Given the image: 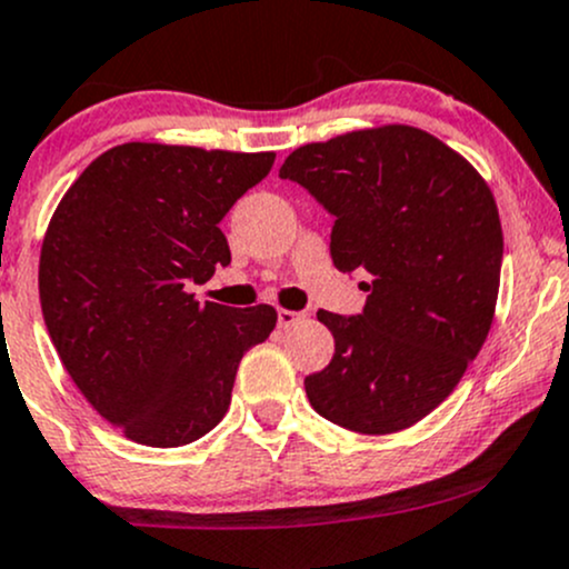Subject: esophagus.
<instances>
[{
	"label": "esophagus",
	"mask_w": 569,
	"mask_h": 569,
	"mask_svg": "<svg viewBox=\"0 0 569 569\" xmlns=\"http://www.w3.org/2000/svg\"><path fill=\"white\" fill-rule=\"evenodd\" d=\"M279 328H290L296 326V322L303 320V311H292V309H279Z\"/></svg>",
	"instance_id": "34e87169"
}]
</instances>
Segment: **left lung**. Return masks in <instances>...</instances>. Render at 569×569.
Returning <instances> with one entry per match:
<instances>
[{"instance_id":"left-lung-1","label":"left lung","mask_w":569,"mask_h":569,"mask_svg":"<svg viewBox=\"0 0 569 569\" xmlns=\"http://www.w3.org/2000/svg\"><path fill=\"white\" fill-rule=\"evenodd\" d=\"M333 213L331 258L366 277L358 317L317 311L331 363L309 405L358 433H396L453 393L497 311L502 222L486 179L426 130L382 124L307 143L279 168Z\"/></svg>"}]
</instances>
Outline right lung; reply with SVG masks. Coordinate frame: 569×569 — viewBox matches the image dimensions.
I'll list each match as a JSON object with an SVG mask.
<instances>
[{
	"label": "right lung",
	"mask_w": 569,
	"mask_h": 569,
	"mask_svg": "<svg viewBox=\"0 0 569 569\" xmlns=\"http://www.w3.org/2000/svg\"><path fill=\"white\" fill-rule=\"evenodd\" d=\"M273 151L121 143L59 200L40 249V307L59 360L127 439L179 448L224 418L236 369L277 309L200 303L189 284L228 266L219 230Z\"/></svg>",
	"instance_id": "add662e5"
}]
</instances>
